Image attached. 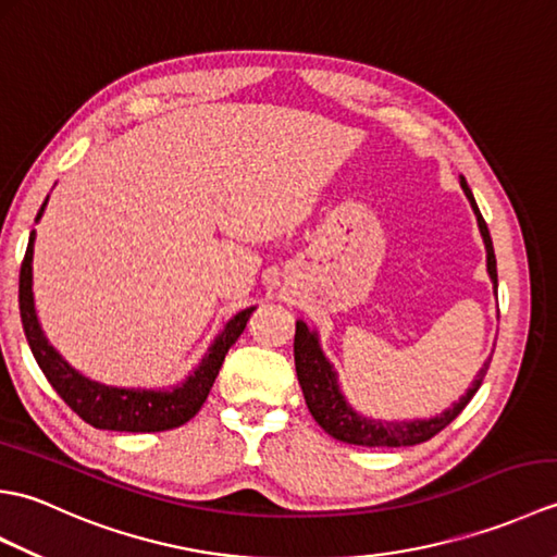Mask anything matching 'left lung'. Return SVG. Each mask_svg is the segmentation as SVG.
Listing matches in <instances>:
<instances>
[{
    "label": "left lung",
    "instance_id": "1",
    "mask_svg": "<svg viewBox=\"0 0 557 557\" xmlns=\"http://www.w3.org/2000/svg\"><path fill=\"white\" fill-rule=\"evenodd\" d=\"M461 188H465L469 203L476 212L479 230H481L483 242H486L488 275L493 280L495 289H498V270H495V251L488 234V224L479 212L476 200L471 196V188L467 186L465 180H461ZM294 363H297V375H299V385L304 389L306 407H309L313 419L327 435H333L335 441L349 443V445H363V447H409V445L431 441V437L441 433L447 423H453L459 417L461 409H465L471 401V397L476 395L483 377H486L491 359L483 363L476 381L471 383L467 393L461 395L453 407L445 409L441 417L429 419V421H389V423L363 419L347 405L337 387L333 366H330L327 359L323 357L315 335L301 321L297 323V333H294Z\"/></svg>",
    "mask_w": 557,
    "mask_h": 557
}]
</instances>
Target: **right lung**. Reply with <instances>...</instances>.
<instances>
[{"label": "right lung", "mask_w": 557, "mask_h": 557, "mask_svg": "<svg viewBox=\"0 0 557 557\" xmlns=\"http://www.w3.org/2000/svg\"><path fill=\"white\" fill-rule=\"evenodd\" d=\"M45 206L47 198L40 206L35 222L40 220ZM33 244L35 232H30L28 248L26 256H23L18 275L21 323L23 330H26V339L35 361L40 366V371L57 389V395L66 401L69 409L76 411L83 421L92 425V429L128 433L170 431L186 423L188 419H194L198 409L203 407V401L208 399L210 387L215 383L220 366L224 361V354L230 351V347L244 333L248 318L253 313V306L242 313H236L232 321L224 325L222 335L215 339V345L208 349V357L186 377L184 385L168 389V393H160V389H124L100 385L71 369L42 335L33 304Z\"/></svg>", "instance_id": "add662e5"}]
</instances>
